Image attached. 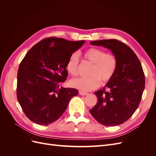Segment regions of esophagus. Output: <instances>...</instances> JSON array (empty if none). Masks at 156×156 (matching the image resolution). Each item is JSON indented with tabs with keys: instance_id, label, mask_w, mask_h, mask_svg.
<instances>
[{
	"instance_id": "obj_1",
	"label": "esophagus",
	"mask_w": 156,
	"mask_h": 156,
	"mask_svg": "<svg viewBox=\"0 0 156 156\" xmlns=\"http://www.w3.org/2000/svg\"><path fill=\"white\" fill-rule=\"evenodd\" d=\"M79 94H80V95H81V96H87L88 94L87 92H81V91L79 92Z\"/></svg>"
}]
</instances>
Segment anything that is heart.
Listing matches in <instances>:
<instances>
[{
	"instance_id": "1",
	"label": "heart",
	"mask_w": 156,
	"mask_h": 156,
	"mask_svg": "<svg viewBox=\"0 0 156 156\" xmlns=\"http://www.w3.org/2000/svg\"><path fill=\"white\" fill-rule=\"evenodd\" d=\"M84 58L93 64L88 78L73 79L70 85L81 92H89L100 87L101 81L105 84L109 82L114 77L118 66V60L112 53H105L104 50L97 48H90L84 51ZM79 58L76 53L71 55L66 64L67 72L72 75L78 72Z\"/></svg>"
}]
</instances>
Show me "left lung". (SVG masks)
Masks as SVG:
<instances>
[{"label":"left lung","instance_id":"left-lung-1","mask_svg":"<svg viewBox=\"0 0 156 156\" xmlns=\"http://www.w3.org/2000/svg\"><path fill=\"white\" fill-rule=\"evenodd\" d=\"M90 44L110 49L116 56L118 66L111 81L94 92L98 101L90 112L102 125L123 124L133 115L142 98L145 86L142 66L133 50L119 40L92 41Z\"/></svg>","mask_w":156,"mask_h":156}]
</instances>
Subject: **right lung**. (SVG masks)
Wrapping results in <instances>:
<instances>
[{
    "instance_id": "right-lung-1",
    "label": "right lung",
    "mask_w": 156,
    "mask_h": 156,
    "mask_svg": "<svg viewBox=\"0 0 156 156\" xmlns=\"http://www.w3.org/2000/svg\"><path fill=\"white\" fill-rule=\"evenodd\" d=\"M84 41H68L51 37L42 40L28 51L19 66L17 100L25 115L34 123L49 125L66 110L77 89L63 88L68 77L69 56Z\"/></svg>"
}]
</instances>
